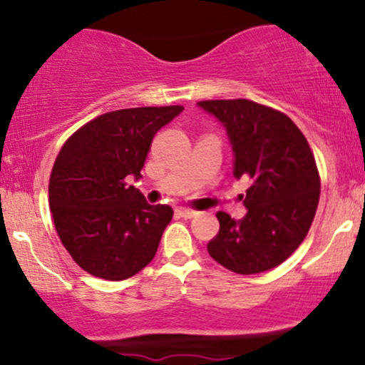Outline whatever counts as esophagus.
<instances>
[{"label":"esophagus","mask_w":365,"mask_h":365,"mask_svg":"<svg viewBox=\"0 0 365 365\" xmlns=\"http://www.w3.org/2000/svg\"><path fill=\"white\" fill-rule=\"evenodd\" d=\"M178 215L182 217H187V220H190V217H195L197 212L192 211V209H187V207H180L178 209Z\"/></svg>","instance_id":"1"}]
</instances>
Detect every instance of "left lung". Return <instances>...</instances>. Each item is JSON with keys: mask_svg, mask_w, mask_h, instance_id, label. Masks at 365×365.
I'll use <instances>...</instances> for the list:
<instances>
[{"mask_svg": "<svg viewBox=\"0 0 365 365\" xmlns=\"http://www.w3.org/2000/svg\"><path fill=\"white\" fill-rule=\"evenodd\" d=\"M223 125L233 150V177L250 180L247 215L217 212L220 233L207 252L238 274H255L287 261L302 244L319 202V173L312 150L283 113L249 99L200 101Z\"/></svg>", "mask_w": 365, "mask_h": 365, "instance_id": "1", "label": "left lung"}]
</instances>
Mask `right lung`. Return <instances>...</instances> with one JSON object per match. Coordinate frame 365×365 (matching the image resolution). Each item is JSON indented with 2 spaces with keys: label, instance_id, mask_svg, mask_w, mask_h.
I'll list each match as a JSON object with an SVG mask.
<instances>
[{
  "label": "right lung",
  "instance_id": "right-lung-1",
  "mask_svg": "<svg viewBox=\"0 0 365 365\" xmlns=\"http://www.w3.org/2000/svg\"><path fill=\"white\" fill-rule=\"evenodd\" d=\"M182 106L130 108L98 116L65 142L49 178V207L61 244L83 271L121 282L156 255L173 217L128 180L142 178L150 142Z\"/></svg>",
  "mask_w": 365,
  "mask_h": 365
}]
</instances>
